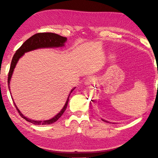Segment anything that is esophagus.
I'll use <instances>...</instances> for the list:
<instances>
[{"instance_id": "1", "label": "esophagus", "mask_w": 158, "mask_h": 158, "mask_svg": "<svg viewBox=\"0 0 158 158\" xmlns=\"http://www.w3.org/2000/svg\"><path fill=\"white\" fill-rule=\"evenodd\" d=\"M95 77H88V78L85 79V84L89 85V84H93V83H95Z\"/></svg>"}]
</instances>
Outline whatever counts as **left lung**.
Masks as SVG:
<instances>
[{"label": "left lung", "instance_id": "1", "mask_svg": "<svg viewBox=\"0 0 158 158\" xmlns=\"http://www.w3.org/2000/svg\"><path fill=\"white\" fill-rule=\"evenodd\" d=\"M102 121H105V122H107V121H105V120H103V119H102Z\"/></svg>", "mask_w": 158, "mask_h": 158}]
</instances>
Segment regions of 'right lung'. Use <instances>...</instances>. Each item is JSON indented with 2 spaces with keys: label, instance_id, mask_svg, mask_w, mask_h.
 Instances as JSON below:
<instances>
[{
  "label": "right lung",
  "instance_id": "add662e5",
  "mask_svg": "<svg viewBox=\"0 0 158 158\" xmlns=\"http://www.w3.org/2000/svg\"><path fill=\"white\" fill-rule=\"evenodd\" d=\"M66 40H67L66 37H62L59 35L53 33H36L34 35L31 36L30 38H28L27 40L23 42V44L17 50V52H16V53L14 54V56L12 58L11 65H10V68L9 70V73H8V78H7V84H8V85H10V79H11L13 71H14L15 66L17 65V63L18 62L19 59V58L22 56L23 54H24V53L27 52H30V51L34 50V49H39V48L63 47L64 46V43L66 42ZM74 89H75V88H74ZM74 89L72 90L70 93L73 92L74 90ZM68 101H69V97L66 101L65 105H64L63 108L62 109V110H61L59 113L56 115V116H55L54 117L52 118V119L47 120V121H33V120L29 119L28 118L25 117L21 113L20 111L19 110V109L17 108V105H15V103H14V105L20 116L22 117L23 119H25L26 121L30 122L34 125H50V124L53 123H55L56 121H57L58 119L60 117H61L63 114L65 112L67 106H68Z\"/></svg>",
  "mask_w": 158,
  "mask_h": 158
}]
</instances>
